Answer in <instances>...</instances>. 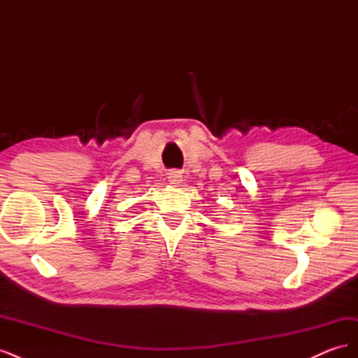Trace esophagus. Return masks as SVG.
<instances>
[{
  "instance_id": "obj_1",
  "label": "esophagus",
  "mask_w": 358,
  "mask_h": 358,
  "mask_svg": "<svg viewBox=\"0 0 358 358\" xmlns=\"http://www.w3.org/2000/svg\"><path fill=\"white\" fill-rule=\"evenodd\" d=\"M179 180H180L179 171H171V173H170V182H171V183H178Z\"/></svg>"
}]
</instances>
